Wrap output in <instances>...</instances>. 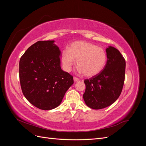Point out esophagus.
Segmentation results:
<instances>
[{
    "label": "esophagus",
    "mask_w": 146,
    "mask_h": 146,
    "mask_svg": "<svg viewBox=\"0 0 146 146\" xmlns=\"http://www.w3.org/2000/svg\"><path fill=\"white\" fill-rule=\"evenodd\" d=\"M74 80L75 82L78 81V80H79V78H77V77H74Z\"/></svg>",
    "instance_id": "obj_1"
}]
</instances>
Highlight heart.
I'll list each match as a JSON object with an SVG mask.
<instances>
[{
    "label": "heart",
    "instance_id": "heart-1",
    "mask_svg": "<svg viewBox=\"0 0 146 146\" xmlns=\"http://www.w3.org/2000/svg\"><path fill=\"white\" fill-rule=\"evenodd\" d=\"M63 69L69 72L77 59L76 64L80 72L92 77L104 69L107 62V54L103 48L90 42L78 41L72 42L68 50H64L61 55Z\"/></svg>",
    "mask_w": 146,
    "mask_h": 146
}]
</instances>
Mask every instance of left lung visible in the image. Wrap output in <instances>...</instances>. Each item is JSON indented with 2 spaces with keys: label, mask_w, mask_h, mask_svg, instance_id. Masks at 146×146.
<instances>
[{
  "label": "left lung",
  "mask_w": 146,
  "mask_h": 146,
  "mask_svg": "<svg viewBox=\"0 0 146 146\" xmlns=\"http://www.w3.org/2000/svg\"><path fill=\"white\" fill-rule=\"evenodd\" d=\"M107 61L98 76L84 80L86 90L83 99L92 109H102L111 105L121 94L125 80V60L116 48L106 49Z\"/></svg>",
  "instance_id": "1"
}]
</instances>
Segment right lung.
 Segmentation results:
<instances>
[{
    "label": "right lung",
    "instance_id": "1",
    "mask_svg": "<svg viewBox=\"0 0 146 146\" xmlns=\"http://www.w3.org/2000/svg\"><path fill=\"white\" fill-rule=\"evenodd\" d=\"M54 41H39L19 61V80L25 98L35 107L50 110L58 107L74 83L60 66L61 52Z\"/></svg>",
    "mask_w": 146,
    "mask_h": 146
}]
</instances>
